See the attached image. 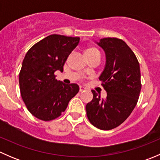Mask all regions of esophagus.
Instances as JSON below:
<instances>
[{
    "label": "esophagus",
    "mask_w": 160,
    "mask_h": 160,
    "mask_svg": "<svg viewBox=\"0 0 160 160\" xmlns=\"http://www.w3.org/2000/svg\"><path fill=\"white\" fill-rule=\"evenodd\" d=\"M86 90V88H83V87H80V92H83Z\"/></svg>",
    "instance_id": "obj_1"
}]
</instances>
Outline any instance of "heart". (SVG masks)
Returning a JSON list of instances; mask_svg holds the SVG:
<instances>
[{"instance_id":"b5f03b06","label":"heart","mask_w":160,"mask_h":160,"mask_svg":"<svg viewBox=\"0 0 160 160\" xmlns=\"http://www.w3.org/2000/svg\"><path fill=\"white\" fill-rule=\"evenodd\" d=\"M84 54L86 57L88 59L93 57L94 56H100V52L97 48L93 46H88L84 49Z\"/></svg>"}]
</instances>
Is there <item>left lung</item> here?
Segmentation results:
<instances>
[{"instance_id": "left-lung-1", "label": "left lung", "mask_w": 160, "mask_h": 160, "mask_svg": "<svg viewBox=\"0 0 160 160\" xmlns=\"http://www.w3.org/2000/svg\"><path fill=\"white\" fill-rule=\"evenodd\" d=\"M96 42L105 52V67L99 80L107 98L101 99L91 90L93 99L86 105L87 116L93 126L111 130L123 123L136 105L142 87L140 67L123 40L104 38Z\"/></svg>"}]
</instances>
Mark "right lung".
I'll return each instance as SVG.
<instances>
[{"mask_svg": "<svg viewBox=\"0 0 160 160\" xmlns=\"http://www.w3.org/2000/svg\"><path fill=\"white\" fill-rule=\"evenodd\" d=\"M79 42V37L51 35L34 45L25 55L19 73L21 95L37 118L51 121L60 116L79 92L78 85L65 84L54 75L56 71H63L67 57Z\"/></svg>", "mask_w": 160, "mask_h": 160, "instance_id": "obj_1", "label": "right lung"}]
</instances>
